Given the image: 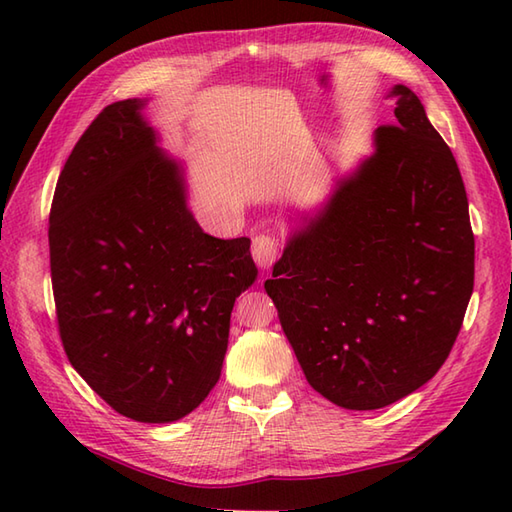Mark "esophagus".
Masks as SVG:
<instances>
[{
	"mask_svg": "<svg viewBox=\"0 0 512 512\" xmlns=\"http://www.w3.org/2000/svg\"><path fill=\"white\" fill-rule=\"evenodd\" d=\"M279 255V242L275 237L270 235H257L253 239V259L255 264L262 268V270H268L270 266L275 264V259Z\"/></svg>",
	"mask_w": 512,
	"mask_h": 512,
	"instance_id": "obj_1",
	"label": "esophagus"
}]
</instances>
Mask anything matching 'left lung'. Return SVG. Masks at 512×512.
I'll return each instance as SVG.
<instances>
[{
	"mask_svg": "<svg viewBox=\"0 0 512 512\" xmlns=\"http://www.w3.org/2000/svg\"><path fill=\"white\" fill-rule=\"evenodd\" d=\"M396 125L314 211L290 213L266 292L308 383L380 409L436 376L473 295L475 239L458 162L420 99L394 85Z\"/></svg>",
	"mask_w": 512,
	"mask_h": 512,
	"instance_id": "8db88e82",
	"label": "left lung"
}]
</instances>
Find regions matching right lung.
Instances as JSON below:
<instances>
[{
    "label": "right lung",
    "mask_w": 512,
    "mask_h": 512,
    "mask_svg": "<svg viewBox=\"0 0 512 512\" xmlns=\"http://www.w3.org/2000/svg\"><path fill=\"white\" fill-rule=\"evenodd\" d=\"M147 101L107 105L85 129L54 189L48 239L72 367L118 413L160 424L220 380L235 299L257 268L248 237L202 231Z\"/></svg>",
    "instance_id": "right-lung-1"
}]
</instances>
